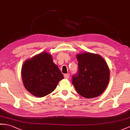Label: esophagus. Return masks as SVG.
Masks as SVG:
<instances>
[{"label": "esophagus", "instance_id": "obj_1", "mask_svg": "<svg viewBox=\"0 0 130 130\" xmlns=\"http://www.w3.org/2000/svg\"><path fill=\"white\" fill-rule=\"evenodd\" d=\"M64 78H66V79L69 78V73L64 74Z\"/></svg>", "mask_w": 130, "mask_h": 130}]
</instances>
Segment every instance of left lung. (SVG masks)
I'll return each mask as SVG.
<instances>
[{
    "mask_svg": "<svg viewBox=\"0 0 130 130\" xmlns=\"http://www.w3.org/2000/svg\"><path fill=\"white\" fill-rule=\"evenodd\" d=\"M78 73L72 78L77 92L87 99L96 98L105 90L110 79V70L99 55L84 52L76 55Z\"/></svg>",
    "mask_w": 130,
    "mask_h": 130,
    "instance_id": "1",
    "label": "left lung"
}]
</instances>
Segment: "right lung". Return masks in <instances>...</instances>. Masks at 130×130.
I'll return each mask as SVG.
<instances>
[{"label":"right lung","mask_w":130,"mask_h":130,"mask_svg":"<svg viewBox=\"0 0 130 130\" xmlns=\"http://www.w3.org/2000/svg\"><path fill=\"white\" fill-rule=\"evenodd\" d=\"M21 77L25 89L38 98L52 93L64 78L52 56L46 52L27 59L22 66Z\"/></svg>","instance_id":"add662e5"}]
</instances>
